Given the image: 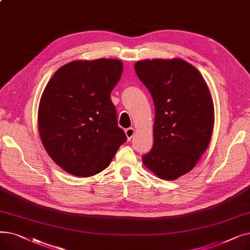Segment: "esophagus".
Instances as JSON below:
<instances>
[{
    "label": "esophagus",
    "mask_w": 250,
    "mask_h": 250,
    "mask_svg": "<svg viewBox=\"0 0 250 250\" xmlns=\"http://www.w3.org/2000/svg\"><path fill=\"white\" fill-rule=\"evenodd\" d=\"M125 136H126V138H127L128 141L132 140V138H133L134 135H135V128H134V127H128V128H126V129L125 130Z\"/></svg>",
    "instance_id": "34e87169"
}]
</instances>
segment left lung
I'll return each mask as SVG.
<instances>
[{
  "mask_svg": "<svg viewBox=\"0 0 250 250\" xmlns=\"http://www.w3.org/2000/svg\"><path fill=\"white\" fill-rule=\"evenodd\" d=\"M135 71L155 105L154 144L143 163L159 178L175 180L195 167L211 142V91L202 74L178 58L139 61Z\"/></svg>",
  "mask_w": 250,
  "mask_h": 250,
  "instance_id": "obj_1",
  "label": "left lung"
}]
</instances>
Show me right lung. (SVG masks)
I'll return each mask as SVG.
<instances>
[{"mask_svg": "<svg viewBox=\"0 0 250 250\" xmlns=\"http://www.w3.org/2000/svg\"><path fill=\"white\" fill-rule=\"evenodd\" d=\"M123 70L120 60H78L63 64L46 84L37 113L39 137L69 174L101 172L126 141L110 100Z\"/></svg>", "mask_w": 250, "mask_h": 250, "instance_id": "1", "label": "right lung"}]
</instances>
